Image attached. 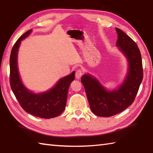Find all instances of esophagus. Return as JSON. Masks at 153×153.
<instances>
[{"label":"esophagus","instance_id":"34e87169","mask_svg":"<svg viewBox=\"0 0 153 153\" xmlns=\"http://www.w3.org/2000/svg\"><path fill=\"white\" fill-rule=\"evenodd\" d=\"M82 74H83L82 69H81V68H79V69H77L76 71V72H75V77H76V79H80V77L82 76Z\"/></svg>","mask_w":153,"mask_h":153}]
</instances>
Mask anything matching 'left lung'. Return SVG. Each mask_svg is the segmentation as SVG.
Returning a JSON list of instances; mask_svg holds the SVG:
<instances>
[{"instance_id": "8db88e82", "label": "left lung", "mask_w": 153, "mask_h": 153, "mask_svg": "<svg viewBox=\"0 0 153 153\" xmlns=\"http://www.w3.org/2000/svg\"><path fill=\"white\" fill-rule=\"evenodd\" d=\"M116 45L129 61V72L123 85L109 92L89 74L81 77L92 111L100 117H110L120 113L133 104L143 78L141 52L137 45L119 28Z\"/></svg>"}]
</instances>
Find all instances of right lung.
<instances>
[{
    "label": "right lung",
    "mask_w": 153,
    "mask_h": 153,
    "mask_svg": "<svg viewBox=\"0 0 153 153\" xmlns=\"http://www.w3.org/2000/svg\"><path fill=\"white\" fill-rule=\"evenodd\" d=\"M32 32L30 30L21 36L14 43L10 57V84L12 92L23 110L39 117L50 119L59 116L66 106L68 90L74 80V72L59 81L49 91L36 94L22 85L17 67V53L22 40Z\"/></svg>",
    "instance_id": "add662e5"
}]
</instances>
